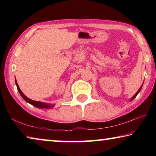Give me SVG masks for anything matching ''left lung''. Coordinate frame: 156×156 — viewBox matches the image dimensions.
<instances>
[{
    "label": "left lung",
    "instance_id": "obj_1",
    "mask_svg": "<svg viewBox=\"0 0 156 156\" xmlns=\"http://www.w3.org/2000/svg\"><path fill=\"white\" fill-rule=\"evenodd\" d=\"M141 87H142V86L140 87V89H138V91L136 92V94L135 95H134V96H133V98H131V100H133V99H134V98H135L136 97V96H137V95H138V94L139 93V92H140V89H141Z\"/></svg>",
    "mask_w": 156,
    "mask_h": 156
}]
</instances>
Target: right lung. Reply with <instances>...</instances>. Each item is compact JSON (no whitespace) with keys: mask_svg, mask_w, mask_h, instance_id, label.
Returning <instances> with one entry per match:
<instances>
[{"mask_svg":"<svg viewBox=\"0 0 156 156\" xmlns=\"http://www.w3.org/2000/svg\"><path fill=\"white\" fill-rule=\"evenodd\" d=\"M16 86H17V89H18V91H19L20 94L21 95V96L23 98V99H24L26 102H29V103L34 105V107H38V108H41V109H43V108H51V105H48L47 103H44V102H42L40 101H34V100H31L30 98H28L25 96V95L23 93L22 91L19 88V86H18V84L16 82Z\"/></svg>","mask_w":156,"mask_h":156,"instance_id":"obj_1","label":"right lung"}]
</instances>
